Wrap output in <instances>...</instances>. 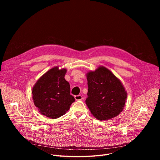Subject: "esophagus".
Instances as JSON below:
<instances>
[{
    "instance_id": "esophagus-1",
    "label": "esophagus",
    "mask_w": 160,
    "mask_h": 160,
    "mask_svg": "<svg viewBox=\"0 0 160 160\" xmlns=\"http://www.w3.org/2000/svg\"><path fill=\"white\" fill-rule=\"evenodd\" d=\"M75 100H77V101L82 100V99H83V97H82L81 95H78V96H75Z\"/></svg>"
}]
</instances>
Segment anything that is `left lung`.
<instances>
[{
	"mask_svg": "<svg viewBox=\"0 0 160 160\" xmlns=\"http://www.w3.org/2000/svg\"><path fill=\"white\" fill-rule=\"evenodd\" d=\"M86 77L88 88L85 103L92 115L100 121L117 117L127 98L120 79L103 66L87 72Z\"/></svg>",
	"mask_w": 160,
	"mask_h": 160,
	"instance_id": "1",
	"label": "left lung"
}]
</instances>
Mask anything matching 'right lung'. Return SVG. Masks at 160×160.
I'll return each mask as SVG.
<instances>
[{"label":"right lung","mask_w":160,"mask_h":160,"mask_svg":"<svg viewBox=\"0 0 160 160\" xmlns=\"http://www.w3.org/2000/svg\"><path fill=\"white\" fill-rule=\"evenodd\" d=\"M67 70L53 67L45 73L32 88L35 106L42 115L56 119L64 115L75 101L70 95V85L64 78Z\"/></svg>","instance_id":"add662e5"}]
</instances>
